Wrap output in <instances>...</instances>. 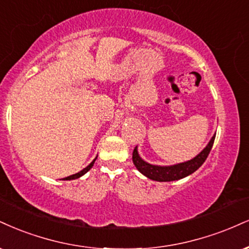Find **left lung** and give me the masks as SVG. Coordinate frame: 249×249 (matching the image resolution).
I'll return each mask as SVG.
<instances>
[{"label": "left lung", "instance_id": "1", "mask_svg": "<svg viewBox=\"0 0 249 249\" xmlns=\"http://www.w3.org/2000/svg\"><path fill=\"white\" fill-rule=\"evenodd\" d=\"M214 138L215 134L211 138V140L206 145V147L198 155H196L194 159L187 161V162L173 164V166H155V164H151L143 161L139 157V154H138V149L136 147L133 149L132 154L133 163L140 173L143 174L146 178L153 179V181L170 182L176 181V179H181L185 178V176L193 174L194 172H196L204 163L209 153H210L212 146H213Z\"/></svg>", "mask_w": 249, "mask_h": 249}]
</instances>
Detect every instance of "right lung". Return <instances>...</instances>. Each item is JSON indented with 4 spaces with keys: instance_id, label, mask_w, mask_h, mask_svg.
<instances>
[{
    "instance_id": "add662e5",
    "label": "right lung",
    "mask_w": 249,
    "mask_h": 249,
    "mask_svg": "<svg viewBox=\"0 0 249 249\" xmlns=\"http://www.w3.org/2000/svg\"><path fill=\"white\" fill-rule=\"evenodd\" d=\"M96 159H97V158H95V159H94V160H92V161H91V162H90V164H89V166H87V167H86V168H85V169H82V170H81V172H79V173H76V174H74V175L67 176V178H62V179H67V181H68V179H75V178H81V176H82V175H85V174H86L87 172H88V170H90V168H91V167H92V166H94V163H95V160H96Z\"/></svg>"
}]
</instances>
